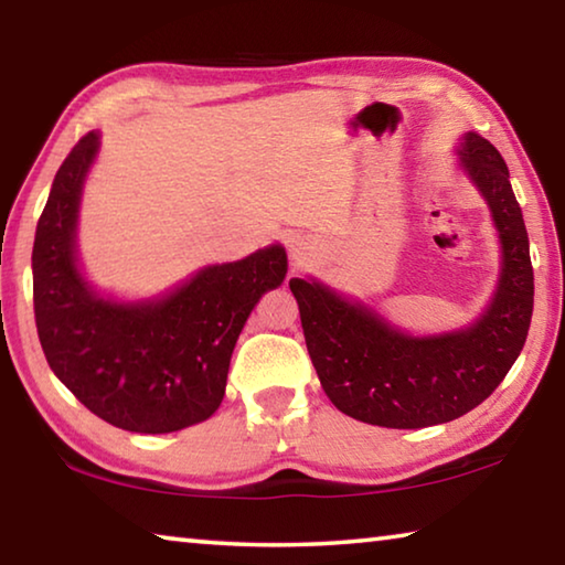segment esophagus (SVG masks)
Listing matches in <instances>:
<instances>
[{
  "label": "esophagus",
  "mask_w": 565,
  "mask_h": 565,
  "mask_svg": "<svg viewBox=\"0 0 565 565\" xmlns=\"http://www.w3.org/2000/svg\"><path fill=\"white\" fill-rule=\"evenodd\" d=\"M289 252H291V259L296 264H306L317 256L319 246H317V242H311V238H296V242H291Z\"/></svg>",
  "instance_id": "1"
}]
</instances>
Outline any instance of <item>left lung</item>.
Masks as SVG:
<instances>
[{
	"label": "left lung",
	"mask_w": 565,
	"mask_h": 565,
	"mask_svg": "<svg viewBox=\"0 0 565 565\" xmlns=\"http://www.w3.org/2000/svg\"><path fill=\"white\" fill-rule=\"evenodd\" d=\"M456 157L489 206L501 246L493 296L473 321L408 333L374 306L313 276L289 281L323 391L341 414L363 424L426 428L468 414L493 394L529 337L533 266L509 167L476 131L458 139Z\"/></svg>",
	"instance_id": "8db88e82"
}]
</instances>
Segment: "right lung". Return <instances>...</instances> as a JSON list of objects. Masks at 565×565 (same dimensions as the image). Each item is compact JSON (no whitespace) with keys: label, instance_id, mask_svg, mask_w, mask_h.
I'll return each mask as SVG.
<instances>
[{"label":"right lung","instance_id":"1","mask_svg":"<svg viewBox=\"0 0 565 565\" xmlns=\"http://www.w3.org/2000/svg\"><path fill=\"white\" fill-rule=\"evenodd\" d=\"M102 134L79 139L54 177L32 252L36 331L54 376L107 424L171 434L222 406L246 319L286 279V248L209 264L147 299L94 286L79 262V209Z\"/></svg>","mask_w":565,"mask_h":565}]
</instances>
